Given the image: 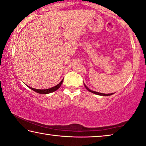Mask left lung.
<instances>
[{
    "instance_id": "1",
    "label": "left lung",
    "mask_w": 146,
    "mask_h": 146,
    "mask_svg": "<svg viewBox=\"0 0 146 146\" xmlns=\"http://www.w3.org/2000/svg\"><path fill=\"white\" fill-rule=\"evenodd\" d=\"M84 86H85V87H86V88L88 90L89 92H92V93H93V94H97V95H99V96H110V95H112V94H102V93H99V92H94V91H92V90H90L86 86L85 84H84Z\"/></svg>"
}]
</instances>
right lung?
I'll list each match as a JSON object with an SVG mask.
<instances>
[{
	"mask_svg": "<svg viewBox=\"0 0 146 146\" xmlns=\"http://www.w3.org/2000/svg\"><path fill=\"white\" fill-rule=\"evenodd\" d=\"M62 82H63V80H62V81L59 83L58 84L55 86L52 87V88H48V89H46V90H38V89H35V88H32L31 87H29V88H30L31 90H34V92H37V93L38 94H49V93H52V92L56 91V90H58L59 88L60 87V86L62 84Z\"/></svg>",
	"mask_w": 146,
	"mask_h": 146,
	"instance_id": "1",
	"label": "right lung"
}]
</instances>
